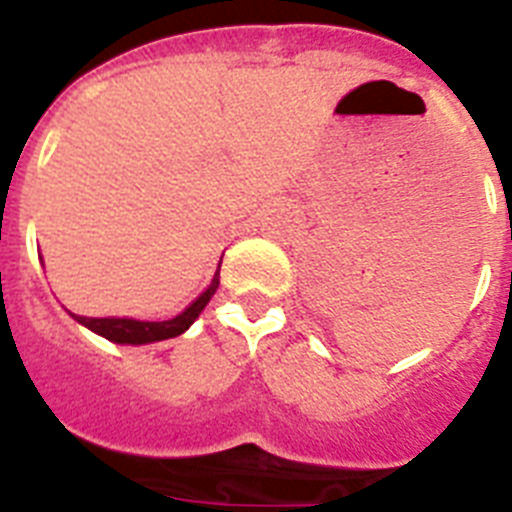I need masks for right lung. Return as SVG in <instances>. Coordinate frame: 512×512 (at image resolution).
Instances as JSON below:
<instances>
[{
	"label": "right lung",
	"mask_w": 512,
	"mask_h": 512,
	"mask_svg": "<svg viewBox=\"0 0 512 512\" xmlns=\"http://www.w3.org/2000/svg\"><path fill=\"white\" fill-rule=\"evenodd\" d=\"M219 288V273L213 275L211 286L188 306V309L177 314L175 319H167V322H141V319H95V317H77V322H82L84 327H90L92 332L102 335L110 342H128V345H144V342H159V340H170V337L182 335L188 330L190 324L198 319L206 304L211 301V296Z\"/></svg>",
	"instance_id": "obj_1"
}]
</instances>
